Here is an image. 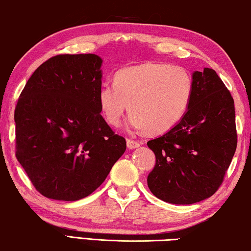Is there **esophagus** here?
I'll list each match as a JSON object with an SVG mask.
<instances>
[{
  "mask_svg": "<svg viewBox=\"0 0 251 251\" xmlns=\"http://www.w3.org/2000/svg\"><path fill=\"white\" fill-rule=\"evenodd\" d=\"M139 145H141L139 142L133 141V139H127V148L128 150H134V148H137Z\"/></svg>",
  "mask_w": 251,
  "mask_h": 251,
  "instance_id": "1",
  "label": "esophagus"
}]
</instances>
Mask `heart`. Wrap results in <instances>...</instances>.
I'll return each instance as SVG.
<instances>
[{
	"mask_svg": "<svg viewBox=\"0 0 251 251\" xmlns=\"http://www.w3.org/2000/svg\"><path fill=\"white\" fill-rule=\"evenodd\" d=\"M193 91V77L184 67L147 62L118 71L114 84L100 87L97 100L110 126L121 124L129 105V125L159 135L179 124L190 106Z\"/></svg>",
	"mask_w": 251,
	"mask_h": 251,
	"instance_id": "heart-1",
	"label": "heart"
}]
</instances>
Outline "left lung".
Listing matches in <instances>:
<instances>
[{
	"label": "left lung",
	"mask_w": 251,
	"mask_h": 251,
	"mask_svg": "<svg viewBox=\"0 0 251 251\" xmlns=\"http://www.w3.org/2000/svg\"><path fill=\"white\" fill-rule=\"evenodd\" d=\"M193 82L192 101L179 124L147 142L156 156L148 188L176 205L201 201L217 192L237 147L230 92L208 67L195 71Z\"/></svg>",
	"instance_id": "8db88e82"
}]
</instances>
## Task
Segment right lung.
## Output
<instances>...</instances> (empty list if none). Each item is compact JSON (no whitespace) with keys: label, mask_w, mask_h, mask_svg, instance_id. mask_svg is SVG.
Masks as SVG:
<instances>
[{"label":"right lung","mask_w":251,"mask_h":251,"mask_svg":"<svg viewBox=\"0 0 251 251\" xmlns=\"http://www.w3.org/2000/svg\"><path fill=\"white\" fill-rule=\"evenodd\" d=\"M103 59L56 55L28 78L16 104V158L43 196L74 201L91 195L126 151L97 100Z\"/></svg>","instance_id":"add662e5"}]
</instances>
